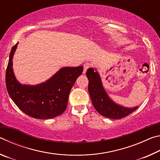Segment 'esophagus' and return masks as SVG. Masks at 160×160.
I'll list each match as a JSON object with an SVG mask.
<instances>
[{"label":"esophagus","instance_id":"34e87169","mask_svg":"<svg viewBox=\"0 0 160 160\" xmlns=\"http://www.w3.org/2000/svg\"><path fill=\"white\" fill-rule=\"evenodd\" d=\"M84 69H83V73L85 74V72H86V71H87V70H88L89 68L90 67V63H85L84 64Z\"/></svg>","mask_w":160,"mask_h":160}]
</instances>
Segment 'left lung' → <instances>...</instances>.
<instances>
[{"label": "left lung", "instance_id": "8db88e82", "mask_svg": "<svg viewBox=\"0 0 160 160\" xmlns=\"http://www.w3.org/2000/svg\"><path fill=\"white\" fill-rule=\"evenodd\" d=\"M86 75L89 80L88 91L92 102L94 109L103 116L112 119L122 118L138 108V106L132 108L125 107L113 102L103 87L101 78L96 69L88 68Z\"/></svg>", "mask_w": 160, "mask_h": 160}]
</instances>
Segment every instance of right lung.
Here are the masks:
<instances>
[{
    "mask_svg": "<svg viewBox=\"0 0 160 160\" xmlns=\"http://www.w3.org/2000/svg\"><path fill=\"white\" fill-rule=\"evenodd\" d=\"M18 43L12 48L8 64L5 84L10 98L22 112L34 118H52L67 108L70 92L82 74L83 66L63 67L39 85H22L14 75L12 58Z\"/></svg>",
    "mask_w": 160,
    "mask_h": 160,
    "instance_id": "1",
    "label": "right lung"
}]
</instances>
